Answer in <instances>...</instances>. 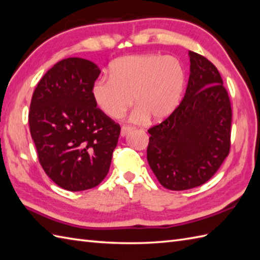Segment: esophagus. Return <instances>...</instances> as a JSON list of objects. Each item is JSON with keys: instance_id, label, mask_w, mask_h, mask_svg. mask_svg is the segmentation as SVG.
I'll return each mask as SVG.
<instances>
[{"instance_id": "1", "label": "esophagus", "mask_w": 260, "mask_h": 260, "mask_svg": "<svg viewBox=\"0 0 260 260\" xmlns=\"http://www.w3.org/2000/svg\"><path fill=\"white\" fill-rule=\"evenodd\" d=\"M132 130H135L134 126H130V125H122L121 128V136L124 137L129 134V132H131Z\"/></svg>"}]
</instances>
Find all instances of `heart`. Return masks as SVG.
<instances>
[{"instance_id":"1","label":"heart","mask_w":260,"mask_h":260,"mask_svg":"<svg viewBox=\"0 0 260 260\" xmlns=\"http://www.w3.org/2000/svg\"><path fill=\"white\" fill-rule=\"evenodd\" d=\"M185 84L181 62L169 56L132 55L117 59L110 67V77L100 78L92 87V96L105 115L121 118L135 103L131 113L136 123L159 122L179 106Z\"/></svg>"}]
</instances>
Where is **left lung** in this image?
Returning a JSON list of instances; mask_svg holds the SVG:
<instances>
[{"mask_svg": "<svg viewBox=\"0 0 260 260\" xmlns=\"http://www.w3.org/2000/svg\"><path fill=\"white\" fill-rule=\"evenodd\" d=\"M184 98L151 135L147 157L161 185L184 191L204 184L230 154L232 106L212 62L189 50Z\"/></svg>", "mask_w": 260, "mask_h": 260, "instance_id": "1", "label": "left lung"}]
</instances>
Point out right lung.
Segmentation results:
<instances>
[{
    "instance_id": "add662e5",
    "label": "right lung",
    "mask_w": 260,
    "mask_h": 260,
    "mask_svg": "<svg viewBox=\"0 0 260 260\" xmlns=\"http://www.w3.org/2000/svg\"><path fill=\"white\" fill-rule=\"evenodd\" d=\"M100 69L71 57L43 76L31 96L29 131L43 170L57 185L78 192L97 186L108 174L120 125L92 96Z\"/></svg>"
}]
</instances>
